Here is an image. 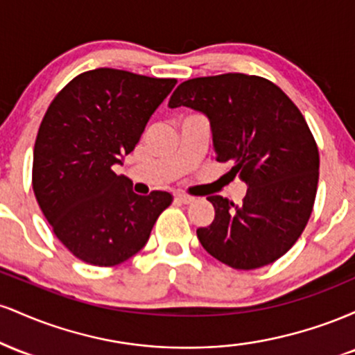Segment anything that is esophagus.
Instances as JSON below:
<instances>
[{
    "mask_svg": "<svg viewBox=\"0 0 355 355\" xmlns=\"http://www.w3.org/2000/svg\"><path fill=\"white\" fill-rule=\"evenodd\" d=\"M175 200H177V202H180V203H185V205H189V203L195 202V198H193V197H190V195H183V193H178V195H175Z\"/></svg>",
    "mask_w": 355,
    "mask_h": 355,
    "instance_id": "esophagus-1",
    "label": "esophagus"
}]
</instances>
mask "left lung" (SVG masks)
<instances>
[{
  "label": "left lung",
  "mask_w": 355,
  "mask_h": 355,
  "mask_svg": "<svg viewBox=\"0 0 355 355\" xmlns=\"http://www.w3.org/2000/svg\"><path fill=\"white\" fill-rule=\"evenodd\" d=\"M209 118L218 162L247 185L240 203L220 195L202 247L225 266L252 270L275 262L300 237L319 182V150L302 113L277 85L225 73L183 81L168 100Z\"/></svg>",
  "instance_id": "1"
}]
</instances>
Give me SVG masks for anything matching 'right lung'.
Returning a JSON list of instances; mask_svg holds the SVG:
<instances>
[{
    "label": "right lung",
    "instance_id": "right-lung-1",
    "mask_svg": "<svg viewBox=\"0 0 355 355\" xmlns=\"http://www.w3.org/2000/svg\"><path fill=\"white\" fill-rule=\"evenodd\" d=\"M177 80L98 68L73 78L44 113L33 152V190L56 237L98 267L133 257L148 242L168 191L138 195L113 172L140 141Z\"/></svg>",
    "mask_w": 355,
    "mask_h": 355
}]
</instances>
